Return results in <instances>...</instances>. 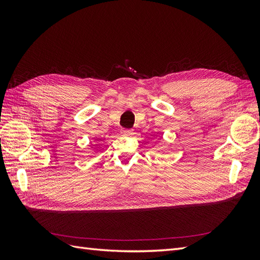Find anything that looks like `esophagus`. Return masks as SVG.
<instances>
[{"label":"esophagus","instance_id":"34e87169","mask_svg":"<svg viewBox=\"0 0 260 260\" xmlns=\"http://www.w3.org/2000/svg\"><path fill=\"white\" fill-rule=\"evenodd\" d=\"M121 133L123 136H127V137H130L133 135V130H130V129H123L121 131Z\"/></svg>","mask_w":260,"mask_h":260}]
</instances>
